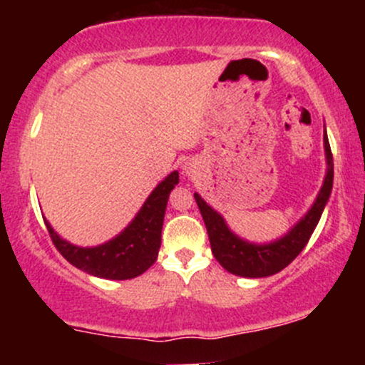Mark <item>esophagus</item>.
<instances>
[{"instance_id": "34e87169", "label": "esophagus", "mask_w": 365, "mask_h": 365, "mask_svg": "<svg viewBox=\"0 0 365 365\" xmlns=\"http://www.w3.org/2000/svg\"><path fill=\"white\" fill-rule=\"evenodd\" d=\"M185 170H187V171H188V168H185Z\"/></svg>"}]
</instances>
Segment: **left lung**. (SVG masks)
Returning a JSON list of instances; mask_svg holds the SVG:
<instances>
[{
	"mask_svg": "<svg viewBox=\"0 0 365 365\" xmlns=\"http://www.w3.org/2000/svg\"><path fill=\"white\" fill-rule=\"evenodd\" d=\"M326 161H328V173L322 183L319 195L314 206L283 238L273 244L255 245L242 240L233 235L226 226L225 220L211 206H207L199 194H194L197 206L200 209L204 223H206L211 250L217 262L230 271L232 274L245 276V278H264L279 273L297 257L305 245L312 232L319 223L322 211L328 202L331 188H333V154H331L328 135L324 132Z\"/></svg>",
	"mask_w": 365,
	"mask_h": 365,
	"instance_id": "8db88e82",
	"label": "left lung"
}]
</instances>
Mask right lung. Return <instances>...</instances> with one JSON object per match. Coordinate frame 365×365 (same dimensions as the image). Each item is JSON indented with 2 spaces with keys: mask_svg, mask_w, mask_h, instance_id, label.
Instances as JSON below:
<instances>
[{
  "mask_svg": "<svg viewBox=\"0 0 365 365\" xmlns=\"http://www.w3.org/2000/svg\"><path fill=\"white\" fill-rule=\"evenodd\" d=\"M177 183L178 171H173L154 188L135 220L118 237L99 247H75L58 237L48 221L44 223L58 252L75 267L104 279L135 278L156 262L166 204Z\"/></svg>",
  "mask_w": 365,
  "mask_h": 365,
  "instance_id": "right-lung-1",
  "label": "right lung"
}]
</instances>
